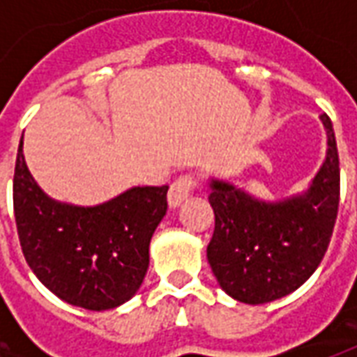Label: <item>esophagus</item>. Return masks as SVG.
<instances>
[{
    "instance_id": "obj_1",
    "label": "esophagus",
    "mask_w": 357,
    "mask_h": 357,
    "mask_svg": "<svg viewBox=\"0 0 357 357\" xmlns=\"http://www.w3.org/2000/svg\"><path fill=\"white\" fill-rule=\"evenodd\" d=\"M195 185V179L191 176H181L179 179H176L170 185V191H168V204L170 208H178L181 202H185L189 199V193Z\"/></svg>"
}]
</instances>
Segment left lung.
Wrapping results in <instances>:
<instances>
[{"label": "left lung", "mask_w": 357, "mask_h": 357, "mask_svg": "<svg viewBox=\"0 0 357 357\" xmlns=\"http://www.w3.org/2000/svg\"><path fill=\"white\" fill-rule=\"evenodd\" d=\"M327 153L306 191L264 201L229 181L210 178L216 225L206 248L218 283L231 298L266 304L291 294L312 277L329 247L340 199L333 124L321 114Z\"/></svg>", "instance_id": "1"}]
</instances>
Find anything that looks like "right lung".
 Masks as SVG:
<instances>
[{
  "label": "right lung",
  "mask_w": 357,
  "mask_h": 357,
  "mask_svg": "<svg viewBox=\"0 0 357 357\" xmlns=\"http://www.w3.org/2000/svg\"><path fill=\"white\" fill-rule=\"evenodd\" d=\"M168 185L132 187L95 206L59 202L28 170L20 139L13 206L22 255L53 294L84 310H112L139 291Z\"/></svg>",
  "instance_id": "1"
}]
</instances>
